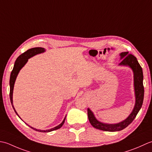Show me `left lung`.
Here are the masks:
<instances>
[{"instance_id": "1", "label": "left lung", "mask_w": 152, "mask_h": 152, "mask_svg": "<svg viewBox=\"0 0 152 152\" xmlns=\"http://www.w3.org/2000/svg\"><path fill=\"white\" fill-rule=\"evenodd\" d=\"M120 56L121 59H122V61L119 65L129 66L134 73V85L136 96L135 106L132 113L130 114L127 118L124 120L123 121L117 124H106L98 121L95 118L93 113L89 108H88V117L90 123L94 128L102 130V131L115 132L121 131V130L126 128L135 119L138 111L140 110L142 104H143L144 88L143 85V72H142V69L140 65L139 64L137 58L132 54H129V52H121Z\"/></svg>"}]
</instances>
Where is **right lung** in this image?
Listing matches in <instances>:
<instances>
[{"label":"right lung","mask_w":152,"mask_h":152,"mask_svg":"<svg viewBox=\"0 0 152 152\" xmlns=\"http://www.w3.org/2000/svg\"><path fill=\"white\" fill-rule=\"evenodd\" d=\"M45 51V48H41V47H35V48L29 49V50H27L26 52H23V54H21L20 56H19L18 58L16 59V60H15V61L14 68L11 72L10 78V102H11L12 107H13V109L14 110L15 113L17 114L18 116L19 117H20V116L18 115V114L17 113V112L15 111V110L14 109V106H13V102H12V94H13V90H14V86L15 79H16L18 74V73H19L20 69L24 66V65L27 63V61H28L29 58H30L31 57H32V56H35L36 54H38L40 53H42V52H44ZM65 120H66V117H65L62 123H61L60 125H59L58 126H56V127H54V128H52V129H50L49 130H45H45L37 129L31 127V126H30L29 125V126L33 130H35V131L41 132H48L53 131H55V130H57L58 129L61 128V126H62V125H64Z\"/></svg>","instance_id":"add662e5"}]
</instances>
